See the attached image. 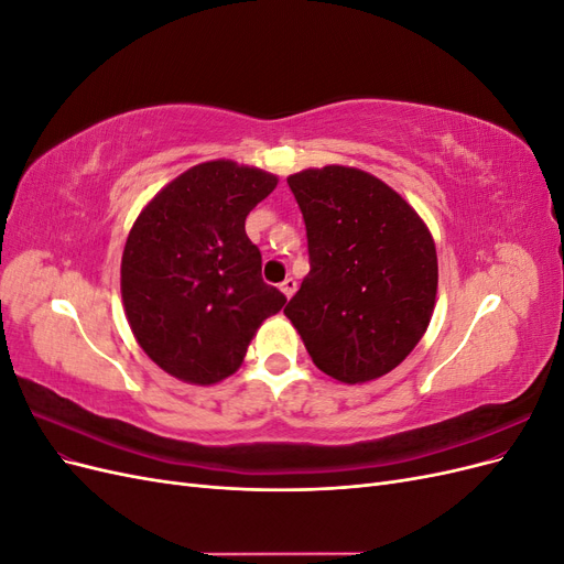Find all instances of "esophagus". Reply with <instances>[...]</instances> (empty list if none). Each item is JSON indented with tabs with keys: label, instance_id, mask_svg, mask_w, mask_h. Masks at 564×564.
I'll list each match as a JSON object with an SVG mask.
<instances>
[{
	"label": "esophagus",
	"instance_id": "obj_1",
	"mask_svg": "<svg viewBox=\"0 0 564 564\" xmlns=\"http://www.w3.org/2000/svg\"><path fill=\"white\" fill-rule=\"evenodd\" d=\"M280 292H282L286 299H292L294 292H296V280H294V278H286V280L280 284Z\"/></svg>",
	"mask_w": 564,
	"mask_h": 564
}]
</instances>
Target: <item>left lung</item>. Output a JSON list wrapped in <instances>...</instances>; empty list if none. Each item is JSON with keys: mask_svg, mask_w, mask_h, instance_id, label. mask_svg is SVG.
<instances>
[{"mask_svg": "<svg viewBox=\"0 0 564 564\" xmlns=\"http://www.w3.org/2000/svg\"><path fill=\"white\" fill-rule=\"evenodd\" d=\"M286 183L308 232L311 272L284 315L327 377L350 386L381 379L431 324L433 235L412 204L362 169H303Z\"/></svg>", "mask_w": 564, "mask_h": 564, "instance_id": "left-lung-1", "label": "left lung"}]
</instances>
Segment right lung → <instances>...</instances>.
Returning a JSON list of instances; mask_svg holds the SVG:
<instances>
[{"label": "right lung", "instance_id": "obj_1", "mask_svg": "<svg viewBox=\"0 0 564 564\" xmlns=\"http://www.w3.org/2000/svg\"><path fill=\"white\" fill-rule=\"evenodd\" d=\"M278 187L263 169L212 160L152 197L122 253V303L145 355L178 381L212 386L245 362L263 319L286 303L261 278L249 212Z\"/></svg>", "mask_w": 564, "mask_h": 564}]
</instances>
